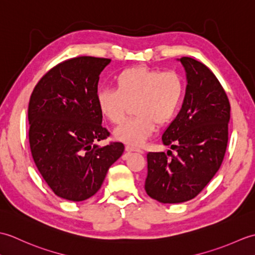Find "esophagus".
Listing matches in <instances>:
<instances>
[{
  "mask_svg": "<svg viewBox=\"0 0 255 255\" xmlns=\"http://www.w3.org/2000/svg\"><path fill=\"white\" fill-rule=\"evenodd\" d=\"M126 151L127 152H139V153H142L143 151L139 148L136 147H132V145H126Z\"/></svg>",
  "mask_w": 255,
  "mask_h": 255,
  "instance_id": "34e87169",
  "label": "esophagus"
}]
</instances>
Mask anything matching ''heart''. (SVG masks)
I'll return each mask as SVG.
<instances>
[{
    "label": "heart",
    "mask_w": 255,
    "mask_h": 255,
    "mask_svg": "<svg viewBox=\"0 0 255 255\" xmlns=\"http://www.w3.org/2000/svg\"><path fill=\"white\" fill-rule=\"evenodd\" d=\"M116 89L97 93L101 113L113 125L125 122L132 106L134 117L116 129L115 137L131 145L142 144L159 126L169 124L180 108L185 84L176 71L138 66L125 69L115 79Z\"/></svg>",
    "instance_id": "b5f03b06"
}]
</instances>
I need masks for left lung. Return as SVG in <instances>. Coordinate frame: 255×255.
<instances>
[{
  "label": "left lung",
  "instance_id": "left-lung-1",
  "mask_svg": "<svg viewBox=\"0 0 255 255\" xmlns=\"http://www.w3.org/2000/svg\"><path fill=\"white\" fill-rule=\"evenodd\" d=\"M180 61L186 71V93L180 113L162 134L176 154L170 150L147 154L144 189L163 204L196 197L219 170L228 143L230 103L223 85L204 63L189 57Z\"/></svg>",
  "mask_w": 255,
  "mask_h": 255
}]
</instances>
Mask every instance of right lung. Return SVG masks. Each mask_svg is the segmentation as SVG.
<instances>
[{"label": "right lung", "instance_id": "obj_1", "mask_svg": "<svg viewBox=\"0 0 255 255\" xmlns=\"http://www.w3.org/2000/svg\"><path fill=\"white\" fill-rule=\"evenodd\" d=\"M111 59L75 57L58 63L35 86L28 105L29 145L38 171L57 196L82 202L101 188L122 142H95L110 132L97 104L100 74Z\"/></svg>", "mask_w": 255, "mask_h": 255}]
</instances>
